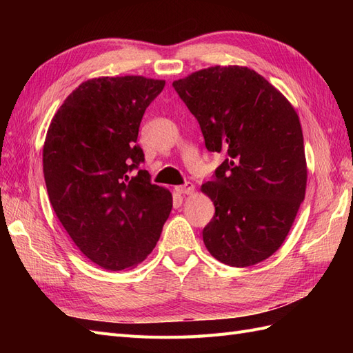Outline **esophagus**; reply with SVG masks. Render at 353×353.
Returning <instances> with one entry per match:
<instances>
[{"label":"esophagus","mask_w":353,"mask_h":353,"mask_svg":"<svg viewBox=\"0 0 353 353\" xmlns=\"http://www.w3.org/2000/svg\"><path fill=\"white\" fill-rule=\"evenodd\" d=\"M175 190L179 194H191L194 191V185H193V183H185L183 185H178Z\"/></svg>","instance_id":"esophagus-1"}]
</instances>
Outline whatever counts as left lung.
Here are the masks:
<instances>
[{
    "label": "left lung",
    "mask_w": 353,
    "mask_h": 353,
    "mask_svg": "<svg viewBox=\"0 0 353 353\" xmlns=\"http://www.w3.org/2000/svg\"><path fill=\"white\" fill-rule=\"evenodd\" d=\"M197 119L206 148L225 153L201 185L215 205L203 228L213 258L250 266L279 250L305 199L306 159L293 105L259 73L215 66L172 83Z\"/></svg>",
    "instance_id": "8db88e82"
}]
</instances>
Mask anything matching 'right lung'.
I'll return each mask as SVG.
<instances>
[{"mask_svg":"<svg viewBox=\"0 0 353 353\" xmlns=\"http://www.w3.org/2000/svg\"><path fill=\"white\" fill-rule=\"evenodd\" d=\"M165 81L143 77L82 82L50 123L42 165L61 225L90 261L109 271L152 253L172 194L152 184L137 143L145 109Z\"/></svg>","mask_w":353,"mask_h":353,"instance_id":"obj_1","label":"right lung"}]
</instances>
